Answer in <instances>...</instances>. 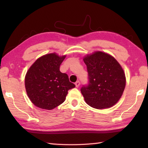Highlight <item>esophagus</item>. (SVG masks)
Wrapping results in <instances>:
<instances>
[{
	"mask_svg": "<svg viewBox=\"0 0 148 148\" xmlns=\"http://www.w3.org/2000/svg\"><path fill=\"white\" fill-rule=\"evenodd\" d=\"M75 85H76V87H79V85H80V82H79V81H76V82L75 83Z\"/></svg>",
	"mask_w": 148,
	"mask_h": 148,
	"instance_id": "esophagus-1",
	"label": "esophagus"
}]
</instances>
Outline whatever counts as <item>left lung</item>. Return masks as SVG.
<instances>
[{
  "label": "left lung",
  "mask_w": 148,
  "mask_h": 148,
  "mask_svg": "<svg viewBox=\"0 0 148 148\" xmlns=\"http://www.w3.org/2000/svg\"><path fill=\"white\" fill-rule=\"evenodd\" d=\"M89 84L81 92L87 104L97 109L110 108L121 97L126 77L121 65L108 53L96 51L83 57Z\"/></svg>",
  "instance_id": "left-lung-1"
}]
</instances>
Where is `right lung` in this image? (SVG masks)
Instances as JSON below:
<instances>
[{
	"label": "right lung",
	"instance_id": "right-lung-1",
	"mask_svg": "<svg viewBox=\"0 0 148 148\" xmlns=\"http://www.w3.org/2000/svg\"><path fill=\"white\" fill-rule=\"evenodd\" d=\"M66 55L48 53L30 66L25 77L27 94L34 106L51 110L65 101L68 90L75 84L69 81L67 74L60 71Z\"/></svg>",
	"mask_w": 148,
	"mask_h": 148
}]
</instances>
